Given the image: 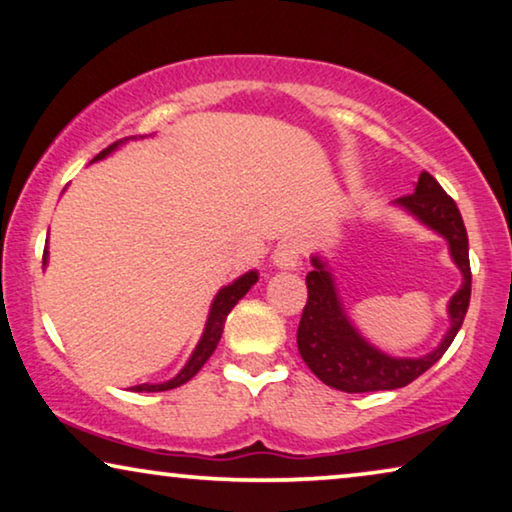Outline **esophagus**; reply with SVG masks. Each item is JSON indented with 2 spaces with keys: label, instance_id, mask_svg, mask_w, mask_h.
I'll list each match as a JSON object with an SVG mask.
<instances>
[{
  "label": "esophagus",
  "instance_id": "esophagus-1",
  "mask_svg": "<svg viewBox=\"0 0 512 512\" xmlns=\"http://www.w3.org/2000/svg\"><path fill=\"white\" fill-rule=\"evenodd\" d=\"M299 257L301 250L292 239L280 241L278 248L273 250V264H276L280 271H294L296 266H299Z\"/></svg>",
  "mask_w": 512,
  "mask_h": 512
}]
</instances>
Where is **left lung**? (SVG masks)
<instances>
[{"label":"left lung","mask_w":512,"mask_h":512,"mask_svg":"<svg viewBox=\"0 0 512 512\" xmlns=\"http://www.w3.org/2000/svg\"><path fill=\"white\" fill-rule=\"evenodd\" d=\"M393 204L448 243V253L462 273V285L448 301L451 326L441 338L439 347L418 358L391 356L363 338L347 315L329 262L322 255H312V271L305 276L308 303L303 308L296 345H299L305 365L326 386L345 393L393 391V388L411 384L446 354L469 308V239L457 204L446 195L439 181L427 172H421L414 193L400 197Z\"/></svg>","instance_id":"obj_1"}]
</instances>
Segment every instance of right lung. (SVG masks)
Here are the masks:
<instances>
[{
  "mask_svg": "<svg viewBox=\"0 0 512 512\" xmlns=\"http://www.w3.org/2000/svg\"><path fill=\"white\" fill-rule=\"evenodd\" d=\"M131 140H135V137H131ZM124 142H128V137H126V140H119V142L110 144V147L103 149L101 154H98L94 160H91V163L108 158L112 151H117ZM45 264H48V248H45V253H43V266ZM257 280H259V273L257 271H248V273H243V276L236 278L234 282H230V285H225L216 296H213L207 324H204L202 338H200V342H197V347L193 349V354H190L186 365H183V368L179 370L177 377L167 379V381H163V384H137V386H133V391L135 393H142V391L144 393L170 391V388H177L181 384H186L188 379H193L197 372L202 370V365L209 361V356L216 352V347H218V342H220V335H223V329H225L227 315H230L234 305L239 303L243 296L248 294V289L253 287Z\"/></svg>",
  "mask_w": 512,
  "mask_h": 512,
  "instance_id": "add662e5",
  "label": "right lung"
}]
</instances>
